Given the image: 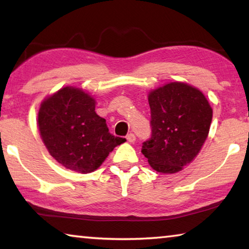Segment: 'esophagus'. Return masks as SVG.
<instances>
[{
  "mask_svg": "<svg viewBox=\"0 0 249 249\" xmlns=\"http://www.w3.org/2000/svg\"><path fill=\"white\" fill-rule=\"evenodd\" d=\"M126 138H127V141L129 142H134L135 141H136V136H135V135L133 134V133H129L127 136H126Z\"/></svg>",
  "mask_w": 249,
  "mask_h": 249,
  "instance_id": "34e87169",
  "label": "esophagus"
}]
</instances>
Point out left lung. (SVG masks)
I'll return each instance as SVG.
<instances>
[{"instance_id": "left-lung-1", "label": "left lung", "mask_w": 249, "mask_h": 249, "mask_svg": "<svg viewBox=\"0 0 249 249\" xmlns=\"http://www.w3.org/2000/svg\"><path fill=\"white\" fill-rule=\"evenodd\" d=\"M151 137L142 153L160 174L182 170L208 138L213 111L196 88L171 82L149 92Z\"/></svg>"}]
</instances>
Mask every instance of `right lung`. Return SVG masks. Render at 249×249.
I'll return each mask as SVG.
<instances>
[{
    "instance_id": "1",
    "label": "right lung",
    "mask_w": 249,
    "mask_h": 249,
    "mask_svg": "<svg viewBox=\"0 0 249 249\" xmlns=\"http://www.w3.org/2000/svg\"><path fill=\"white\" fill-rule=\"evenodd\" d=\"M38 128L46 148L67 169L89 174L126 140L108 132L95 100L81 89L62 88L40 104Z\"/></svg>"
}]
</instances>
